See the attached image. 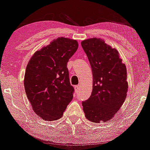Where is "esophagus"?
<instances>
[{
	"mask_svg": "<svg viewBox=\"0 0 150 150\" xmlns=\"http://www.w3.org/2000/svg\"><path fill=\"white\" fill-rule=\"evenodd\" d=\"M74 89H75L76 92H78V91H79V89H80V86L79 85H76L74 87Z\"/></svg>",
	"mask_w": 150,
	"mask_h": 150,
	"instance_id": "esophagus-1",
	"label": "esophagus"
}]
</instances>
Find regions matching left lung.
Instances as JSON below:
<instances>
[{
    "label": "left lung",
    "instance_id": "left-lung-1",
    "mask_svg": "<svg viewBox=\"0 0 150 150\" xmlns=\"http://www.w3.org/2000/svg\"><path fill=\"white\" fill-rule=\"evenodd\" d=\"M81 46L93 73V90L89 99L82 103L83 111L92 122H106L113 117L126 100V67L117 50L102 39H87Z\"/></svg>",
    "mask_w": 150,
    "mask_h": 150
}]
</instances>
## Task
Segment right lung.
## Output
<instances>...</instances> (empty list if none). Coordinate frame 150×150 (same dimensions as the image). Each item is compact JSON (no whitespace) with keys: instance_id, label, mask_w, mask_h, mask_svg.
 <instances>
[{"instance_id":"right-lung-1","label":"right lung","mask_w":150,"mask_h":150,"mask_svg":"<svg viewBox=\"0 0 150 150\" xmlns=\"http://www.w3.org/2000/svg\"><path fill=\"white\" fill-rule=\"evenodd\" d=\"M78 47L76 40L59 38L35 52L29 60L24 89L33 109L43 120L61 118L72 100L74 89L67 64Z\"/></svg>"}]
</instances>
